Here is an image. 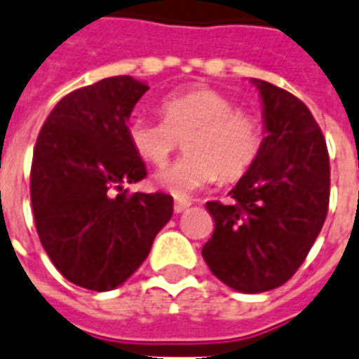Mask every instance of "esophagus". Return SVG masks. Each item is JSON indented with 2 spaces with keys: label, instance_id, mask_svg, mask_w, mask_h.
I'll list each match as a JSON object with an SVG mask.
<instances>
[{
  "label": "esophagus",
  "instance_id": "obj_1",
  "mask_svg": "<svg viewBox=\"0 0 359 359\" xmlns=\"http://www.w3.org/2000/svg\"><path fill=\"white\" fill-rule=\"evenodd\" d=\"M188 208H190V202H188V200H175V212H177V214H182Z\"/></svg>",
  "mask_w": 359,
  "mask_h": 359
}]
</instances>
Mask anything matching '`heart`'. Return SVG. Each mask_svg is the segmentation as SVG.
<instances>
[{
    "label": "heart",
    "mask_w": 359,
    "mask_h": 359,
    "mask_svg": "<svg viewBox=\"0 0 359 359\" xmlns=\"http://www.w3.org/2000/svg\"><path fill=\"white\" fill-rule=\"evenodd\" d=\"M163 120L134 116L128 122V142L144 161L161 167L184 140L188 154L155 175L175 196H188L222 179L235 180L257 161L262 149V122L237 109L227 95L210 87L172 93L159 102Z\"/></svg>",
    "instance_id": "1"
}]
</instances>
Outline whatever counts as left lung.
<instances>
[{
    "mask_svg": "<svg viewBox=\"0 0 359 359\" xmlns=\"http://www.w3.org/2000/svg\"><path fill=\"white\" fill-rule=\"evenodd\" d=\"M255 85L266 137L229 192L231 204H205L215 229L202 249L215 278L243 293L280 287L297 272L323 229L330 196L327 142L311 110L268 81Z\"/></svg>",
    "mask_w": 359,
    "mask_h": 359,
    "instance_id": "left-lung-1",
    "label": "left lung"
}]
</instances>
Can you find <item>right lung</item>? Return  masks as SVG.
I'll return each instance as SVG.
<instances>
[{
    "label": "right lung",
    "mask_w": 359,
    "mask_h": 359,
    "mask_svg": "<svg viewBox=\"0 0 359 359\" xmlns=\"http://www.w3.org/2000/svg\"><path fill=\"white\" fill-rule=\"evenodd\" d=\"M147 89L130 75L75 89L52 109L34 145L31 202L40 243L62 276L85 290L124 284L172 215L169 194L122 190L147 175L126 134Z\"/></svg>",
    "instance_id": "1"
}]
</instances>
